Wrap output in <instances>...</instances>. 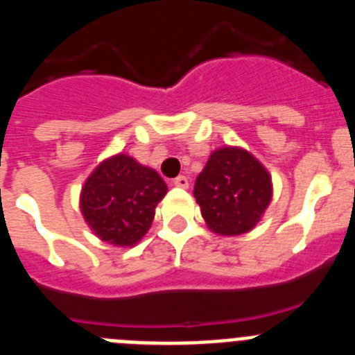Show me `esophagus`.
<instances>
[{
    "instance_id": "1",
    "label": "esophagus",
    "mask_w": 355,
    "mask_h": 355,
    "mask_svg": "<svg viewBox=\"0 0 355 355\" xmlns=\"http://www.w3.org/2000/svg\"><path fill=\"white\" fill-rule=\"evenodd\" d=\"M172 183H174V187H178V188H188L187 175H178V178L172 181Z\"/></svg>"
}]
</instances>
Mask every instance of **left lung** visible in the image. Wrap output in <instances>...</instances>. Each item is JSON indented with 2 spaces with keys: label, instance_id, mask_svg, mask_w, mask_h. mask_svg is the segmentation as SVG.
Segmentation results:
<instances>
[{
  "label": "left lung",
  "instance_id": "obj_1",
  "mask_svg": "<svg viewBox=\"0 0 355 355\" xmlns=\"http://www.w3.org/2000/svg\"><path fill=\"white\" fill-rule=\"evenodd\" d=\"M193 197L213 233L236 236L261 220L272 200V178L245 149L222 147L197 175Z\"/></svg>",
  "mask_w": 355,
  "mask_h": 355
}]
</instances>
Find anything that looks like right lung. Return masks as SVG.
I'll return each instance as SVG.
<instances>
[{"mask_svg": "<svg viewBox=\"0 0 355 355\" xmlns=\"http://www.w3.org/2000/svg\"><path fill=\"white\" fill-rule=\"evenodd\" d=\"M165 193L167 184L158 172L121 153L99 163L85 181L80 208L103 241L131 247L149 231Z\"/></svg>", "mask_w": 355, "mask_h": 355, "instance_id": "obj_1", "label": "right lung"}]
</instances>
